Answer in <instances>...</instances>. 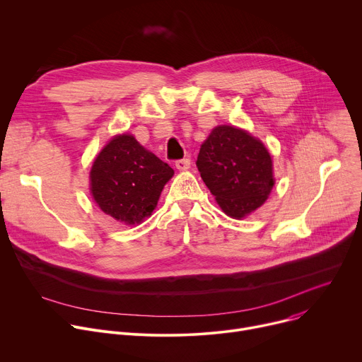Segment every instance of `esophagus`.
<instances>
[{
    "label": "esophagus",
    "mask_w": 362,
    "mask_h": 362,
    "mask_svg": "<svg viewBox=\"0 0 362 362\" xmlns=\"http://www.w3.org/2000/svg\"><path fill=\"white\" fill-rule=\"evenodd\" d=\"M175 167H177V170H180V171H187V170L191 167V159H189V158L178 159L177 163H175Z\"/></svg>",
    "instance_id": "esophagus-1"
}]
</instances>
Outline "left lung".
<instances>
[{"instance_id":"obj_1","label":"left lung","mask_w":362,"mask_h":362,"mask_svg":"<svg viewBox=\"0 0 362 362\" xmlns=\"http://www.w3.org/2000/svg\"><path fill=\"white\" fill-rule=\"evenodd\" d=\"M197 168L221 210L242 218L270 194L272 158L264 145L243 129L217 127L199 148Z\"/></svg>"}]
</instances>
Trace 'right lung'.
Instances as JSON below:
<instances>
[{
    "mask_svg": "<svg viewBox=\"0 0 362 362\" xmlns=\"http://www.w3.org/2000/svg\"><path fill=\"white\" fill-rule=\"evenodd\" d=\"M173 175L174 170L132 135H119L95 159L92 195L103 213L120 223L138 224L151 216Z\"/></svg>",
    "mask_w": 362,
    "mask_h": 362,
    "instance_id": "obj_1",
    "label": "right lung"
}]
</instances>
